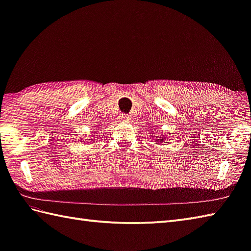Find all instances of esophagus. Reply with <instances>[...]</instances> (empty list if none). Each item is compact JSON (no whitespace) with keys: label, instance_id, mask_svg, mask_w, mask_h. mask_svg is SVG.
Returning a JSON list of instances; mask_svg holds the SVG:
<instances>
[{"label":"esophagus","instance_id":"esophagus-1","mask_svg":"<svg viewBox=\"0 0 251 251\" xmlns=\"http://www.w3.org/2000/svg\"><path fill=\"white\" fill-rule=\"evenodd\" d=\"M119 119H120V121H122V122H126L127 120H128V115L125 114V113H122V114H120Z\"/></svg>","mask_w":251,"mask_h":251}]
</instances>
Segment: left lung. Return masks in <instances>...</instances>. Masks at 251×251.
Wrapping results in <instances>:
<instances>
[{
  "mask_svg": "<svg viewBox=\"0 0 251 251\" xmlns=\"http://www.w3.org/2000/svg\"><path fill=\"white\" fill-rule=\"evenodd\" d=\"M162 140H163V139H162Z\"/></svg>",
  "mask_w": 251,
  "mask_h": 251,
  "instance_id": "1",
  "label": "left lung"
}]
</instances>
